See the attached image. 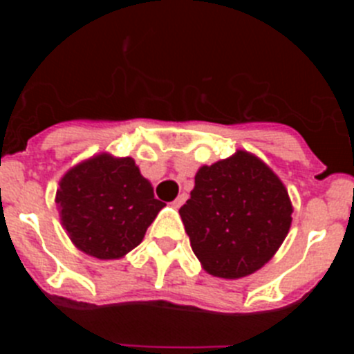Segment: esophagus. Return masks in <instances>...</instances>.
Masks as SVG:
<instances>
[{
  "instance_id": "1",
  "label": "esophagus",
  "mask_w": 354,
  "mask_h": 354,
  "mask_svg": "<svg viewBox=\"0 0 354 354\" xmlns=\"http://www.w3.org/2000/svg\"><path fill=\"white\" fill-rule=\"evenodd\" d=\"M184 202H186V195H184V193H183V195H179V196H177V198L174 200V202H171V205H174L175 209H179L180 205L184 204Z\"/></svg>"
}]
</instances>
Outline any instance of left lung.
<instances>
[{"mask_svg":"<svg viewBox=\"0 0 354 354\" xmlns=\"http://www.w3.org/2000/svg\"><path fill=\"white\" fill-rule=\"evenodd\" d=\"M179 214L202 268L236 280L261 270L277 253L290 228L292 204L264 161L237 150L196 171Z\"/></svg>","mask_w":354,"mask_h":354,"instance_id":"8db88e82","label":"left lung"}]
</instances>
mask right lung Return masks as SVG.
Listing matches in <instances>:
<instances>
[{
	"label": "right lung",
	"mask_w": 354,
	"mask_h": 354,
	"mask_svg": "<svg viewBox=\"0 0 354 354\" xmlns=\"http://www.w3.org/2000/svg\"><path fill=\"white\" fill-rule=\"evenodd\" d=\"M60 220L81 252L109 261L142 243L165 207L133 158L99 154L62 177L56 192Z\"/></svg>",
	"instance_id": "obj_1"
}]
</instances>
